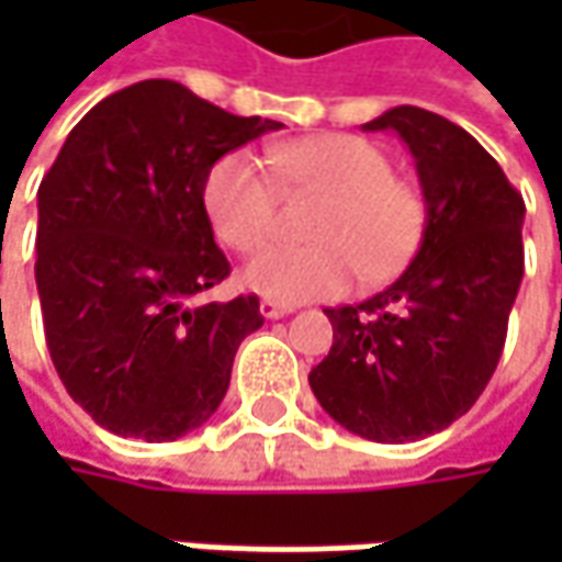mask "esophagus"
Instances as JSON below:
<instances>
[{
	"instance_id": "obj_1",
	"label": "esophagus",
	"mask_w": 562,
	"mask_h": 562,
	"mask_svg": "<svg viewBox=\"0 0 562 562\" xmlns=\"http://www.w3.org/2000/svg\"><path fill=\"white\" fill-rule=\"evenodd\" d=\"M259 313L266 315V318H281V315L293 313V306H288V303H278V300L266 296V300L259 303Z\"/></svg>"
}]
</instances>
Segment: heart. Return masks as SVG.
I'll use <instances>...</instances> for the list:
<instances>
[{
    "label": "heart",
    "instance_id": "b5f03b06",
    "mask_svg": "<svg viewBox=\"0 0 562 562\" xmlns=\"http://www.w3.org/2000/svg\"><path fill=\"white\" fill-rule=\"evenodd\" d=\"M271 171L249 153H227L209 168L203 209L215 237L256 252L278 231L281 190L318 193L310 222L313 247H271L244 271V284L271 300H325L350 291L353 278L381 281L416 252L425 227L419 187L391 171L387 153L353 134H318L281 143Z\"/></svg>",
    "mask_w": 562,
    "mask_h": 562
}]
</instances>
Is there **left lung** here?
I'll list each match as a JSON object with an SVG mask.
<instances>
[{
    "mask_svg": "<svg viewBox=\"0 0 562 562\" xmlns=\"http://www.w3.org/2000/svg\"><path fill=\"white\" fill-rule=\"evenodd\" d=\"M362 131H397L425 196V231L391 288L325 310L335 344L310 372L322 409L378 443L428 438L482 397L522 284V193L460 124L397 105Z\"/></svg>",
    "mask_w": 562,
    "mask_h": 562,
    "instance_id": "obj_1",
    "label": "left lung"
}]
</instances>
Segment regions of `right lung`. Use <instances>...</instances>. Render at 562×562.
Instances as JSON below:
<instances>
[{
	"mask_svg": "<svg viewBox=\"0 0 562 562\" xmlns=\"http://www.w3.org/2000/svg\"><path fill=\"white\" fill-rule=\"evenodd\" d=\"M284 127L175 80L93 105L40 184L36 291L65 391L121 438L175 441L225 400L259 296L205 303L231 274L203 209L209 168Z\"/></svg>",
	"mask_w": 562,
	"mask_h": 562,
	"instance_id": "obj_1",
	"label": "right lung"
}]
</instances>
